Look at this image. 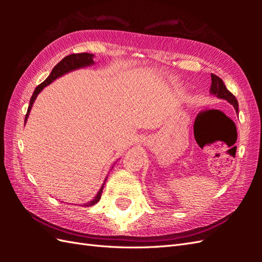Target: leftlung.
<instances>
[{
  "mask_svg": "<svg viewBox=\"0 0 262 262\" xmlns=\"http://www.w3.org/2000/svg\"><path fill=\"white\" fill-rule=\"evenodd\" d=\"M209 92H210V94H214V96H216L217 98L226 100L227 102L231 103L233 107H234L235 111L237 113L238 111L237 100L229 90H227L225 84H224V82L222 81L221 77L211 74V85H210Z\"/></svg>",
  "mask_w": 262,
  "mask_h": 262,
  "instance_id": "left-lung-1",
  "label": "left lung"
}]
</instances>
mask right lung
<instances>
[{
    "mask_svg": "<svg viewBox=\"0 0 262 262\" xmlns=\"http://www.w3.org/2000/svg\"><path fill=\"white\" fill-rule=\"evenodd\" d=\"M94 55L93 54H89V53H81V54H72V55H69V56L64 57L60 62L55 66V68L53 69V71L51 72V74L48 75L47 79L43 81L42 83H40L36 89L35 91H33L32 93V97L30 99V103H29V107H28V110H27V115H26V118H25V124L28 120V117H29V114H30V110L32 108V104L33 102H35V100L37 98V96L39 93H40L42 91V89L51 84L52 82H54L56 79H58V77L63 76L64 74L66 73H70V72L72 71H75V70H79V69H82V68H88V66H91L94 64ZM105 180L104 179V182L102 183L101 188H100V190L98 191V193L96 194V197H94L91 202H89L86 204H84L85 207H89V206H92L94 204H97L100 198H101V193H102V189H103V186L105 183Z\"/></svg>",
    "mask_w": 262,
    "mask_h": 262,
    "instance_id": "1",
    "label": "right lung"
}]
</instances>
